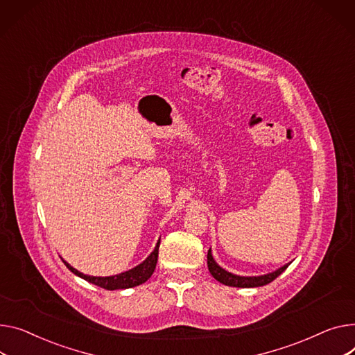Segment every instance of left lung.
Segmentation results:
<instances>
[{"mask_svg": "<svg viewBox=\"0 0 355 355\" xmlns=\"http://www.w3.org/2000/svg\"><path fill=\"white\" fill-rule=\"evenodd\" d=\"M207 264H208V270H209L211 275L214 277L218 282H221V284L228 286V287H239V288H255V287H263V286L270 284V282L274 281L281 272H284L291 263L279 267L278 270H275L272 272L263 274V275H251V277L237 275V274H232V272L224 270L223 267H220L214 259V257H212V251L209 248L208 254H207Z\"/></svg>", "mask_w": 355, "mask_h": 355, "instance_id": "1", "label": "left lung"}]
</instances>
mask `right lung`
Listing matches in <instances>:
<instances>
[{
	"label": "right lung",
	"mask_w": 355,
	"mask_h": 355,
	"mask_svg": "<svg viewBox=\"0 0 355 355\" xmlns=\"http://www.w3.org/2000/svg\"><path fill=\"white\" fill-rule=\"evenodd\" d=\"M158 247H159V239L153 250V252L144 259L143 263L138 264L137 267L124 271L121 274L116 275H110V277H94V275H87L78 270H76L74 267H71L65 259H62V263L67 266V268L74 272L76 275H78L80 278L91 282L94 286H98L101 288L114 291V290H127V288H132L137 287L139 284H144V282L153 275L155 266H157V259H158Z\"/></svg>",
	"instance_id": "right-lung-1"
}]
</instances>
